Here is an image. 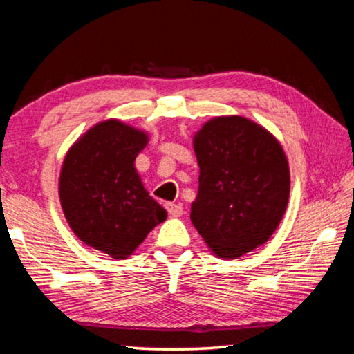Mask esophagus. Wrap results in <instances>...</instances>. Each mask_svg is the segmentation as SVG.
I'll list each match as a JSON object with an SVG mask.
<instances>
[{
    "label": "esophagus",
    "mask_w": 354,
    "mask_h": 354,
    "mask_svg": "<svg viewBox=\"0 0 354 354\" xmlns=\"http://www.w3.org/2000/svg\"><path fill=\"white\" fill-rule=\"evenodd\" d=\"M165 207H167V211H169L171 217H181V215H183V206L181 205H175V203H167Z\"/></svg>",
    "instance_id": "1"
}]
</instances>
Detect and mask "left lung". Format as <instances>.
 I'll list each match as a JSON object with an SVG mask.
<instances>
[{
    "label": "left lung",
    "instance_id": "1",
    "mask_svg": "<svg viewBox=\"0 0 354 354\" xmlns=\"http://www.w3.org/2000/svg\"><path fill=\"white\" fill-rule=\"evenodd\" d=\"M200 167L190 220L212 253L237 259L266 243L287 209L290 171L272 133L241 115L215 117L194 136Z\"/></svg>",
    "mask_w": 354,
    "mask_h": 354
}]
</instances>
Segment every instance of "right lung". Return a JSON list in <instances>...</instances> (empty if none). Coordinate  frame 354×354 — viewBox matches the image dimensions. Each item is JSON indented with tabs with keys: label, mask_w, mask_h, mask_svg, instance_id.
Here are the masks:
<instances>
[{
	"label": "right lung",
	"mask_w": 354,
	"mask_h": 354,
	"mask_svg": "<svg viewBox=\"0 0 354 354\" xmlns=\"http://www.w3.org/2000/svg\"><path fill=\"white\" fill-rule=\"evenodd\" d=\"M148 134L115 118L84 133L65 154L59 198L71 231L88 247L127 259L167 218L136 170Z\"/></svg>",
	"instance_id": "right-lung-1"
}]
</instances>
